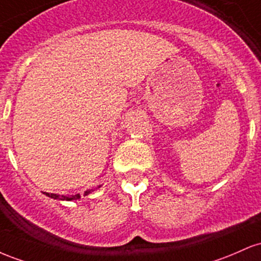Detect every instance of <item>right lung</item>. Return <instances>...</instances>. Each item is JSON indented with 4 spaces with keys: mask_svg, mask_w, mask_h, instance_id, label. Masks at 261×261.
Masks as SVG:
<instances>
[{
    "mask_svg": "<svg viewBox=\"0 0 261 261\" xmlns=\"http://www.w3.org/2000/svg\"><path fill=\"white\" fill-rule=\"evenodd\" d=\"M98 187H101V186H98ZM92 191H95V190H93V189H91V190H86V191H85V194H84V195H85V196L90 195V194H91ZM43 194L45 195V196H48V197L54 198V200H59V201H72V200H79V198L81 197L80 194L71 195V196L58 195V194H49V192H43Z\"/></svg>",
    "mask_w": 261,
    "mask_h": 261,
    "instance_id": "add662e5",
    "label": "right lung"
}]
</instances>
